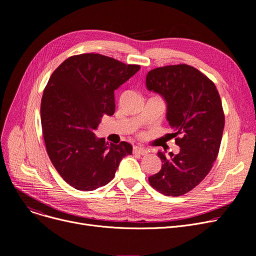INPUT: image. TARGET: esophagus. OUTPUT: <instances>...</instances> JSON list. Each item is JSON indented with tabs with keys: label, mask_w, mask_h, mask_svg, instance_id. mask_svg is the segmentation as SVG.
I'll return each mask as SVG.
<instances>
[{
	"label": "esophagus",
	"mask_w": 256,
	"mask_h": 256,
	"mask_svg": "<svg viewBox=\"0 0 256 256\" xmlns=\"http://www.w3.org/2000/svg\"><path fill=\"white\" fill-rule=\"evenodd\" d=\"M134 154H141V156H146L147 154H148V152H147L145 148H143V147L135 146V147H134Z\"/></svg>",
	"instance_id": "esophagus-1"
}]
</instances>
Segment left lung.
I'll return each instance as SVG.
<instances>
[{"label": "left lung", "instance_id": "obj_1", "mask_svg": "<svg viewBox=\"0 0 256 256\" xmlns=\"http://www.w3.org/2000/svg\"><path fill=\"white\" fill-rule=\"evenodd\" d=\"M146 87L166 100V117L180 147L178 154L158 152L162 168L148 182L166 196H182L204 180L218 156L225 124L219 92L206 74L186 64L150 70Z\"/></svg>", "mask_w": 256, "mask_h": 256}]
</instances>
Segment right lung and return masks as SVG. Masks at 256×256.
Segmentation results:
<instances>
[{"label": "right lung", "instance_id": "add662e5", "mask_svg": "<svg viewBox=\"0 0 256 256\" xmlns=\"http://www.w3.org/2000/svg\"><path fill=\"white\" fill-rule=\"evenodd\" d=\"M139 70L90 52L67 58L52 74L40 106L44 139L54 167L74 189L109 184L120 160L132 154L130 143L109 144L94 130L104 115L114 114V91Z\"/></svg>", "mask_w": 256, "mask_h": 256}]
</instances>
